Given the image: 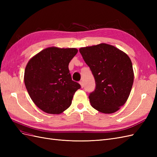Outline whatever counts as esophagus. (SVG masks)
I'll list each match as a JSON object with an SVG mask.
<instances>
[{
  "mask_svg": "<svg viewBox=\"0 0 157 157\" xmlns=\"http://www.w3.org/2000/svg\"><path fill=\"white\" fill-rule=\"evenodd\" d=\"M79 83L80 84V86H81V88H83L84 87V82H83L82 80H81V81H80Z\"/></svg>",
  "mask_w": 157,
  "mask_h": 157,
  "instance_id": "obj_1",
  "label": "esophagus"
}]
</instances>
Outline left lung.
<instances>
[{"label": "left lung", "mask_w": 157, "mask_h": 157, "mask_svg": "<svg viewBox=\"0 0 157 157\" xmlns=\"http://www.w3.org/2000/svg\"><path fill=\"white\" fill-rule=\"evenodd\" d=\"M80 53L91 70L96 89L90 102L97 111L110 114L124 105L134 82L131 59L114 46L101 43L80 48Z\"/></svg>", "instance_id": "left-lung-1"}]
</instances>
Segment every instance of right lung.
<instances>
[{
  "label": "right lung",
  "instance_id": "add662e5",
  "mask_svg": "<svg viewBox=\"0 0 157 157\" xmlns=\"http://www.w3.org/2000/svg\"><path fill=\"white\" fill-rule=\"evenodd\" d=\"M77 52V48L49 47L28 61L25 85L33 101L42 111L59 114L71 105L80 85L72 80L68 66Z\"/></svg>",
  "mask_w": 157,
  "mask_h": 157
}]
</instances>
